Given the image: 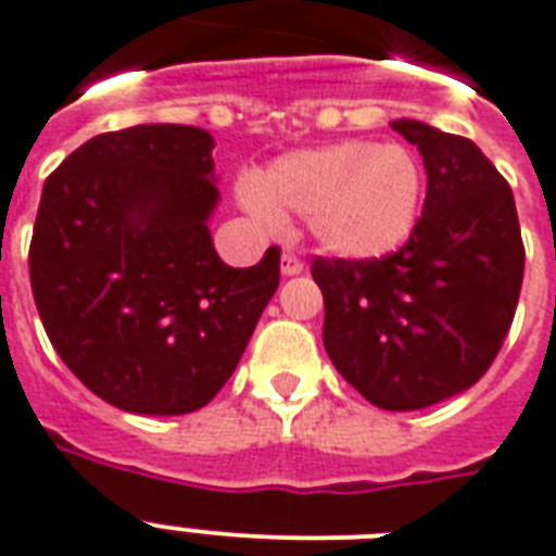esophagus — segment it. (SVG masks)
Segmentation results:
<instances>
[{"label":"esophagus","instance_id":"esophagus-1","mask_svg":"<svg viewBox=\"0 0 556 556\" xmlns=\"http://www.w3.org/2000/svg\"><path fill=\"white\" fill-rule=\"evenodd\" d=\"M281 273L283 275H301V273H304V261L298 258L292 250H287L281 255Z\"/></svg>","mask_w":556,"mask_h":556}]
</instances>
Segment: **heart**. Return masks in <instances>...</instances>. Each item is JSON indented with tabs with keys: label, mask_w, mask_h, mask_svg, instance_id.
<instances>
[{
	"label": "heart",
	"mask_w": 556,
	"mask_h": 556,
	"mask_svg": "<svg viewBox=\"0 0 556 556\" xmlns=\"http://www.w3.org/2000/svg\"><path fill=\"white\" fill-rule=\"evenodd\" d=\"M420 181L415 155L403 144L341 141L283 155L258 185L241 187V199L267 224H281V213L306 215L318 247L369 261L409 238Z\"/></svg>",
	"instance_id": "heart-1"
}]
</instances>
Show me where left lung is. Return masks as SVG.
<instances>
[{
    "instance_id": "left-lung-1",
    "label": "left lung",
    "mask_w": 556,
    "mask_h": 556,
    "mask_svg": "<svg viewBox=\"0 0 556 556\" xmlns=\"http://www.w3.org/2000/svg\"><path fill=\"white\" fill-rule=\"evenodd\" d=\"M426 164L424 213L383 258H315L324 346L366 401L426 409L494 364L522 287L520 222L508 181L475 141L392 122Z\"/></svg>"
}]
</instances>
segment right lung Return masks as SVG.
Returning <instances> with one entry per match:
<instances>
[{
  "label": "right lung",
  "instance_id": "add662e5",
  "mask_svg": "<svg viewBox=\"0 0 556 556\" xmlns=\"http://www.w3.org/2000/svg\"><path fill=\"white\" fill-rule=\"evenodd\" d=\"M213 147L190 124L102 132L41 190L27 255L36 309L67 369L124 412L206 406L281 281L278 247L247 269L218 258Z\"/></svg>",
  "mask_w": 556,
  "mask_h": 556
}]
</instances>
